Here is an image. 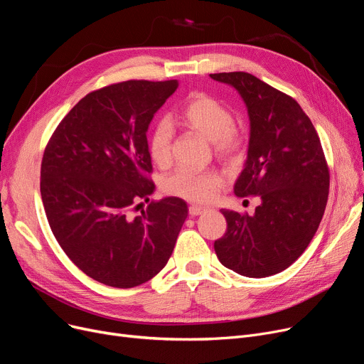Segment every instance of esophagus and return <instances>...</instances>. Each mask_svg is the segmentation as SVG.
Returning <instances> with one entry per match:
<instances>
[{
    "instance_id": "obj_1",
    "label": "esophagus",
    "mask_w": 364,
    "mask_h": 364,
    "mask_svg": "<svg viewBox=\"0 0 364 364\" xmlns=\"http://www.w3.org/2000/svg\"><path fill=\"white\" fill-rule=\"evenodd\" d=\"M205 211H207V208L200 207V205H192V207L188 208V214H191V215H200Z\"/></svg>"
}]
</instances>
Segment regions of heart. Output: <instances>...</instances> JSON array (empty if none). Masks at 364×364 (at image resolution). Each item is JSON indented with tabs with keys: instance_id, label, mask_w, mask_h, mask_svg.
<instances>
[{
	"instance_id": "obj_1",
	"label": "heart",
	"mask_w": 364,
	"mask_h": 364,
	"mask_svg": "<svg viewBox=\"0 0 364 364\" xmlns=\"http://www.w3.org/2000/svg\"><path fill=\"white\" fill-rule=\"evenodd\" d=\"M178 119L191 129L213 141L214 151L223 159H232L244 146L241 134L233 128V113L210 95H191L181 105ZM172 135V126L166 120L156 123L150 134L149 153L159 166H165L171 159ZM220 187L221 178L217 172L192 168H180L164 181V191L168 195L193 202L211 200Z\"/></svg>"
}]
</instances>
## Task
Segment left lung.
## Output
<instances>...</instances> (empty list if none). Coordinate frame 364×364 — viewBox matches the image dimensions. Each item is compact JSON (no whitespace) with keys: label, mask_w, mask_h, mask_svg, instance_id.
<instances>
[{"label":"left lung","mask_w":364,"mask_h":364,"mask_svg":"<svg viewBox=\"0 0 364 364\" xmlns=\"http://www.w3.org/2000/svg\"><path fill=\"white\" fill-rule=\"evenodd\" d=\"M232 86L250 119L244 169L235 195H255L252 215L221 210L228 230L214 242L221 264L248 278L275 275L309 245L328 196V168L312 122L289 95L248 73L210 74Z\"/></svg>","instance_id":"8db88e82"}]
</instances>
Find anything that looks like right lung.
I'll list each match as a JSON object with an SVG mask.
<instances>
[{
	"label": "right lung",
	"mask_w": 364,
	"mask_h": 364,
	"mask_svg": "<svg viewBox=\"0 0 364 364\" xmlns=\"http://www.w3.org/2000/svg\"><path fill=\"white\" fill-rule=\"evenodd\" d=\"M177 87L129 80L90 92L44 150L40 191L50 229L78 269L105 286L131 289L159 274L187 217L173 196L131 214L154 192L147 131Z\"/></svg>",
	"instance_id": "add662e5"
}]
</instances>
